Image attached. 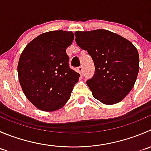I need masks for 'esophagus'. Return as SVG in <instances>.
Wrapping results in <instances>:
<instances>
[{
    "mask_svg": "<svg viewBox=\"0 0 151 151\" xmlns=\"http://www.w3.org/2000/svg\"><path fill=\"white\" fill-rule=\"evenodd\" d=\"M77 70H78V72L80 73L81 75L83 74V65H81V66L79 67V68H77Z\"/></svg>",
    "mask_w": 151,
    "mask_h": 151,
    "instance_id": "1",
    "label": "esophagus"
}]
</instances>
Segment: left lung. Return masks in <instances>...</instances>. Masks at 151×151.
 <instances>
[{
    "mask_svg": "<svg viewBox=\"0 0 151 151\" xmlns=\"http://www.w3.org/2000/svg\"><path fill=\"white\" fill-rule=\"evenodd\" d=\"M77 44L87 51L95 65L86 82L95 99L105 105L122 101L134 87L139 70L137 48L123 37L105 29L74 33Z\"/></svg>",
    "mask_w": 151,
    "mask_h": 151,
    "instance_id": "1",
    "label": "left lung"
}]
</instances>
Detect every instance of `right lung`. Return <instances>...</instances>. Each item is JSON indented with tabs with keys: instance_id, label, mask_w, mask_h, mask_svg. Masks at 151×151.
<instances>
[{
	"instance_id": "1",
	"label": "right lung",
	"mask_w": 151,
	"mask_h": 151,
	"mask_svg": "<svg viewBox=\"0 0 151 151\" xmlns=\"http://www.w3.org/2000/svg\"><path fill=\"white\" fill-rule=\"evenodd\" d=\"M74 37L72 32H45L27 44L20 55L19 83L26 98L41 111L63 108L78 82L80 74L70 68L66 55Z\"/></svg>"
}]
</instances>
